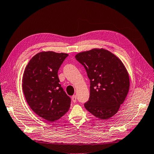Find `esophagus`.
<instances>
[{
  "label": "esophagus",
  "instance_id": "esophagus-1",
  "mask_svg": "<svg viewBox=\"0 0 154 154\" xmlns=\"http://www.w3.org/2000/svg\"><path fill=\"white\" fill-rule=\"evenodd\" d=\"M71 99H72V101L73 102V103H75V102L76 101V100H77V97H76V95H73V96L71 98Z\"/></svg>",
  "mask_w": 154,
  "mask_h": 154
}]
</instances>
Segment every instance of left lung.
<instances>
[{
	"mask_svg": "<svg viewBox=\"0 0 154 154\" xmlns=\"http://www.w3.org/2000/svg\"><path fill=\"white\" fill-rule=\"evenodd\" d=\"M76 60L85 67L90 80V98L84 106L101 120H106L119 111L128 94L130 79L122 61L104 49H93L79 53Z\"/></svg>",
	"mask_w": 154,
	"mask_h": 154,
	"instance_id": "8db88e82",
	"label": "left lung"
}]
</instances>
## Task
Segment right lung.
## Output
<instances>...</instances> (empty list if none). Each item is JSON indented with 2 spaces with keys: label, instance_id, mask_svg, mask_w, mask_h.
I'll return each instance as SVG.
<instances>
[{
  "label": "right lung",
  "instance_id": "1",
  "mask_svg": "<svg viewBox=\"0 0 154 154\" xmlns=\"http://www.w3.org/2000/svg\"><path fill=\"white\" fill-rule=\"evenodd\" d=\"M66 53L41 52L29 61L23 77V90L35 113L49 122L60 119L70 107L71 98L60 84L57 71Z\"/></svg>",
  "mask_w": 154,
  "mask_h": 154
}]
</instances>
